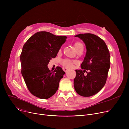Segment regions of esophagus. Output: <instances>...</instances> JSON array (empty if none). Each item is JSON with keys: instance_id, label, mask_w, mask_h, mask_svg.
Segmentation results:
<instances>
[{"instance_id": "esophagus-1", "label": "esophagus", "mask_w": 129, "mask_h": 129, "mask_svg": "<svg viewBox=\"0 0 129 129\" xmlns=\"http://www.w3.org/2000/svg\"><path fill=\"white\" fill-rule=\"evenodd\" d=\"M63 71H64V72H67V71H69V69H67V68H65V67H63Z\"/></svg>"}]
</instances>
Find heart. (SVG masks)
Returning a JSON list of instances; mask_svg holds the SVG:
<instances>
[{"label":"heart","instance_id":"obj_1","mask_svg":"<svg viewBox=\"0 0 129 129\" xmlns=\"http://www.w3.org/2000/svg\"><path fill=\"white\" fill-rule=\"evenodd\" d=\"M74 47L76 51L79 50L80 49H84L83 44L80 42H76L74 44ZM76 62L75 60H72L69 59H64L61 61V64H62L65 68H72L73 65Z\"/></svg>","mask_w":129,"mask_h":129}]
</instances>
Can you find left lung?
I'll return each instance as SVG.
<instances>
[{"instance_id":"8db88e82","label":"left lung","mask_w":129,"mask_h":129,"mask_svg":"<svg viewBox=\"0 0 129 129\" xmlns=\"http://www.w3.org/2000/svg\"><path fill=\"white\" fill-rule=\"evenodd\" d=\"M75 37L83 41L87 52L81 64L82 70H75L74 88L79 95L90 97L98 93L106 83L110 66V53L104 41L96 35L85 33Z\"/></svg>"}]
</instances>
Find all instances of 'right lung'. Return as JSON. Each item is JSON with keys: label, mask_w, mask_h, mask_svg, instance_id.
<instances>
[{"label": "right lung", "mask_w": 129, "mask_h": 129, "mask_svg": "<svg viewBox=\"0 0 129 129\" xmlns=\"http://www.w3.org/2000/svg\"><path fill=\"white\" fill-rule=\"evenodd\" d=\"M66 36H57L40 31L31 36L24 44L20 55L21 74L29 91L35 96L46 99L58 88L65 72L57 66L53 72L47 67L66 41Z\"/></svg>", "instance_id": "add662e5"}]
</instances>
